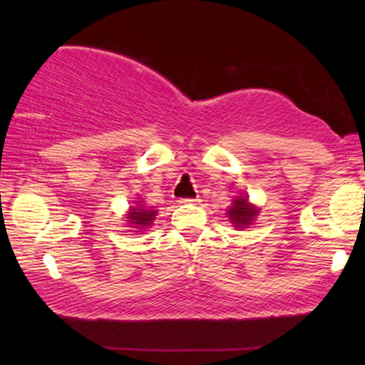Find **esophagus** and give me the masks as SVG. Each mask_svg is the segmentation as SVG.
Returning a JSON list of instances; mask_svg holds the SVG:
<instances>
[{
	"instance_id": "1",
	"label": "esophagus",
	"mask_w": 365,
	"mask_h": 365,
	"mask_svg": "<svg viewBox=\"0 0 365 365\" xmlns=\"http://www.w3.org/2000/svg\"><path fill=\"white\" fill-rule=\"evenodd\" d=\"M179 202H181V204H197V202H201V199H199V197H184V199H179Z\"/></svg>"
}]
</instances>
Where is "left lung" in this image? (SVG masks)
Returning <instances> with one entry per match:
<instances>
[{"label": "left lung", "mask_w": 365, "mask_h": 365, "mask_svg": "<svg viewBox=\"0 0 365 365\" xmlns=\"http://www.w3.org/2000/svg\"><path fill=\"white\" fill-rule=\"evenodd\" d=\"M259 216V209L249 202L247 196H237L227 209V217L237 229L247 227L249 224L256 221Z\"/></svg>", "instance_id": "1"}]
</instances>
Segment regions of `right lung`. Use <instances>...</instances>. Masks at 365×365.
I'll list each match as a JSON object with an SVG mask.
<instances>
[{
    "instance_id": "obj_1",
    "label": "right lung",
    "mask_w": 365,
    "mask_h": 365,
    "mask_svg": "<svg viewBox=\"0 0 365 365\" xmlns=\"http://www.w3.org/2000/svg\"><path fill=\"white\" fill-rule=\"evenodd\" d=\"M126 219H128L129 227L138 229V231L134 232H143L144 229L151 226L154 219H156V209H146L139 204V206L129 209V212L126 214Z\"/></svg>"
}]
</instances>
